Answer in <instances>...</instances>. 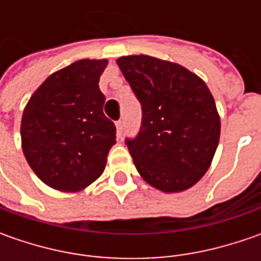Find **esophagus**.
I'll use <instances>...</instances> for the list:
<instances>
[{
  "mask_svg": "<svg viewBox=\"0 0 261 261\" xmlns=\"http://www.w3.org/2000/svg\"><path fill=\"white\" fill-rule=\"evenodd\" d=\"M123 129H125V122L123 120H117L116 122V130H117V136L119 138L123 135Z\"/></svg>",
  "mask_w": 261,
  "mask_h": 261,
  "instance_id": "esophagus-1",
  "label": "esophagus"
}]
</instances>
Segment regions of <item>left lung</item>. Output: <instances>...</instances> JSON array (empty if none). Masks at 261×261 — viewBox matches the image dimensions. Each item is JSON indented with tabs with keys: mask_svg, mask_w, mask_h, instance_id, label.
Returning <instances> with one entry per match:
<instances>
[{
	"mask_svg": "<svg viewBox=\"0 0 261 261\" xmlns=\"http://www.w3.org/2000/svg\"><path fill=\"white\" fill-rule=\"evenodd\" d=\"M117 65L142 107L138 135L126 139L138 173L166 193L196 185L212 163L221 134L207 86L185 66L152 56H122Z\"/></svg>",
	"mask_w": 261,
	"mask_h": 261,
	"instance_id": "left-lung-1",
	"label": "left lung"
}]
</instances>
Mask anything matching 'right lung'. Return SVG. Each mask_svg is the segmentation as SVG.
Masks as SVG:
<instances>
[{
	"label": "right lung",
	"mask_w": 261,
	"mask_h": 261,
	"mask_svg": "<svg viewBox=\"0 0 261 261\" xmlns=\"http://www.w3.org/2000/svg\"><path fill=\"white\" fill-rule=\"evenodd\" d=\"M106 59H81L47 76L25 106L23 154L36 175L62 192L86 189L105 171L116 126L98 88Z\"/></svg>",
	"instance_id": "1"
}]
</instances>
